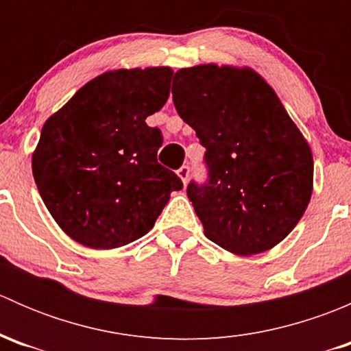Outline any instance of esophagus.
I'll use <instances>...</instances> for the list:
<instances>
[{
  "label": "esophagus",
  "instance_id": "esophagus-1",
  "mask_svg": "<svg viewBox=\"0 0 351 351\" xmlns=\"http://www.w3.org/2000/svg\"><path fill=\"white\" fill-rule=\"evenodd\" d=\"M178 176H180V178H182V182H183V183L189 182V176H190V166L183 165L182 168L178 169Z\"/></svg>",
  "mask_w": 351,
  "mask_h": 351
}]
</instances>
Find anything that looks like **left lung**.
I'll return each mask as SVG.
<instances>
[{"label": "left lung", "instance_id": "left-lung-1", "mask_svg": "<svg viewBox=\"0 0 351 351\" xmlns=\"http://www.w3.org/2000/svg\"><path fill=\"white\" fill-rule=\"evenodd\" d=\"M173 104L205 147V183L186 195L210 241L236 254L289 236L313 193V153L270 84L254 71L204 64L180 69Z\"/></svg>", "mask_w": 351, "mask_h": 351}]
</instances>
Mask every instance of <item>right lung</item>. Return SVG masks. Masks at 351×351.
I'll use <instances>...</instances> for the list:
<instances>
[{
  "label": "right lung",
  "instance_id": "obj_1",
  "mask_svg": "<svg viewBox=\"0 0 351 351\" xmlns=\"http://www.w3.org/2000/svg\"><path fill=\"white\" fill-rule=\"evenodd\" d=\"M169 67L117 69L84 84L49 117L32 156L38 193L69 238L95 250L153 229L178 175L158 162L161 130L146 119L169 97Z\"/></svg>",
  "mask_w": 351,
  "mask_h": 351
}]
</instances>
